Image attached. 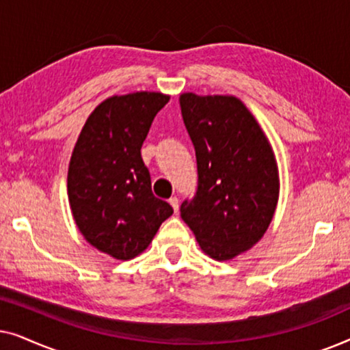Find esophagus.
Listing matches in <instances>:
<instances>
[{
    "mask_svg": "<svg viewBox=\"0 0 350 350\" xmlns=\"http://www.w3.org/2000/svg\"><path fill=\"white\" fill-rule=\"evenodd\" d=\"M169 204L172 205V208H174L175 213L178 212V207H180V200H178V198H170V199H169Z\"/></svg>",
    "mask_w": 350,
    "mask_h": 350,
    "instance_id": "obj_1",
    "label": "esophagus"
}]
</instances>
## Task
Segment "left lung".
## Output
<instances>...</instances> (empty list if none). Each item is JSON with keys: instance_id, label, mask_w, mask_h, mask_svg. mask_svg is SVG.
Wrapping results in <instances>:
<instances>
[{"instance_id": "left-lung-1", "label": "left lung", "mask_w": 350, "mask_h": 350, "mask_svg": "<svg viewBox=\"0 0 350 350\" xmlns=\"http://www.w3.org/2000/svg\"><path fill=\"white\" fill-rule=\"evenodd\" d=\"M181 116L198 161V191L181 204L200 248L232 260L265 236L279 200V169L271 143L232 95H180Z\"/></svg>"}]
</instances>
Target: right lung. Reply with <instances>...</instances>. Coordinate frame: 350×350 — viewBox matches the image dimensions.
<instances>
[{
	"instance_id": "obj_1",
	"label": "right lung",
	"mask_w": 350,
	"mask_h": 350,
	"mask_svg": "<svg viewBox=\"0 0 350 350\" xmlns=\"http://www.w3.org/2000/svg\"><path fill=\"white\" fill-rule=\"evenodd\" d=\"M169 95H114L90 113L68 167L71 213L85 241L97 250L131 260L150 245L174 213L151 191L142 145Z\"/></svg>"
}]
</instances>
